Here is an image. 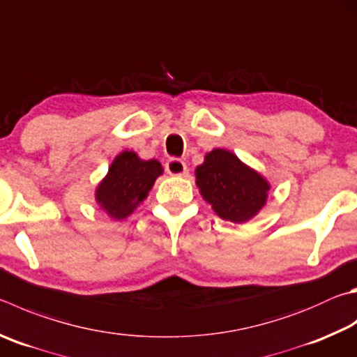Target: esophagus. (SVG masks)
Returning <instances> with one entry per match:
<instances>
[{"label":"esophagus","instance_id":"esophagus-1","mask_svg":"<svg viewBox=\"0 0 357 357\" xmlns=\"http://www.w3.org/2000/svg\"><path fill=\"white\" fill-rule=\"evenodd\" d=\"M165 170L168 174H172V176H184L187 173V165L185 162H183L181 159L173 158L165 164Z\"/></svg>","mask_w":357,"mask_h":357}]
</instances>
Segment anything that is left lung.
<instances>
[{"label": "left lung", "instance_id": "obj_1", "mask_svg": "<svg viewBox=\"0 0 357 357\" xmlns=\"http://www.w3.org/2000/svg\"><path fill=\"white\" fill-rule=\"evenodd\" d=\"M201 197L217 215L232 223H246L261 212L268 199V179L234 153L213 148L195 168Z\"/></svg>", "mask_w": 357, "mask_h": 357}]
</instances>
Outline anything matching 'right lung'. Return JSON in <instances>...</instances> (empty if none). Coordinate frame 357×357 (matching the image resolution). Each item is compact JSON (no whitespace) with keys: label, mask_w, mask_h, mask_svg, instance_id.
<instances>
[{"label":"right lung","mask_w":357,"mask_h":357,"mask_svg":"<svg viewBox=\"0 0 357 357\" xmlns=\"http://www.w3.org/2000/svg\"><path fill=\"white\" fill-rule=\"evenodd\" d=\"M164 173L158 159L145 160L125 150L114 158L106 176L95 189V201L107 217L123 220L146 199L156 179Z\"/></svg>","instance_id":"obj_1"}]
</instances>
